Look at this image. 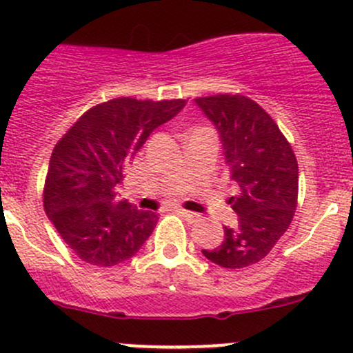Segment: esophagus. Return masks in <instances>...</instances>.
<instances>
[{"mask_svg":"<svg viewBox=\"0 0 353 353\" xmlns=\"http://www.w3.org/2000/svg\"><path fill=\"white\" fill-rule=\"evenodd\" d=\"M176 212L180 215H183L185 219H187V221H190V222H196L200 219V215L199 214H195V212H188V210H183V208H176Z\"/></svg>","mask_w":353,"mask_h":353,"instance_id":"1","label":"esophagus"}]
</instances>
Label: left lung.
Returning a JSON list of instances; mask_svg holds the SVG:
<instances>
[{
	"label": "left lung",
	"instance_id": "obj_1",
	"mask_svg": "<svg viewBox=\"0 0 353 353\" xmlns=\"http://www.w3.org/2000/svg\"><path fill=\"white\" fill-rule=\"evenodd\" d=\"M200 111L217 130L237 195L229 203L237 225L223 227V242L202 254L222 268L241 269L271 252L293 221L298 163L278 124L244 96L199 97Z\"/></svg>",
	"mask_w": 353,
	"mask_h": 353
}]
</instances>
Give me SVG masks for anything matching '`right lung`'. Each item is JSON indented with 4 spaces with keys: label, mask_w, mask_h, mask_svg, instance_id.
Wrapping results in <instances>:
<instances>
[{
    "label": "right lung",
    "mask_w": 353,
    "mask_h": 353,
    "mask_svg": "<svg viewBox=\"0 0 353 353\" xmlns=\"http://www.w3.org/2000/svg\"><path fill=\"white\" fill-rule=\"evenodd\" d=\"M183 105V99L102 102L57 143L43 207L60 237L84 263L116 266L131 259L151 236L158 215L117 200L116 188L151 132Z\"/></svg>",
    "instance_id": "obj_1"
}]
</instances>
